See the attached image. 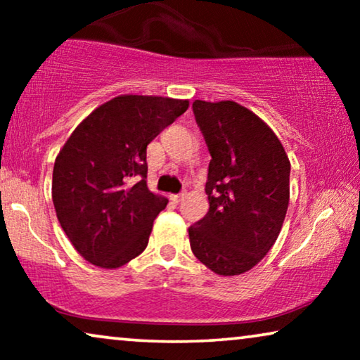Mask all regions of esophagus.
I'll return each mask as SVG.
<instances>
[{
	"mask_svg": "<svg viewBox=\"0 0 360 360\" xmlns=\"http://www.w3.org/2000/svg\"><path fill=\"white\" fill-rule=\"evenodd\" d=\"M181 198H184V193H180V195H172V196H170V200L175 201V203H179V201H180Z\"/></svg>",
	"mask_w": 360,
	"mask_h": 360,
	"instance_id": "1",
	"label": "esophagus"
}]
</instances>
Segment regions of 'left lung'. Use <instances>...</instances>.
Returning <instances> with one entry per match:
<instances>
[{"instance_id": "1", "label": "left lung", "mask_w": 360, "mask_h": 360, "mask_svg": "<svg viewBox=\"0 0 360 360\" xmlns=\"http://www.w3.org/2000/svg\"><path fill=\"white\" fill-rule=\"evenodd\" d=\"M211 160L210 210L188 228L195 257L214 274L248 272L272 249L290 200V160L275 132L236 101L193 103Z\"/></svg>"}]
</instances>
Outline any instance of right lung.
I'll return each mask as SVG.
<instances>
[{"label":"right lung","instance_id":"obj_1","mask_svg":"<svg viewBox=\"0 0 360 360\" xmlns=\"http://www.w3.org/2000/svg\"><path fill=\"white\" fill-rule=\"evenodd\" d=\"M188 110V100L121 95L98 106L58 152L52 200L83 259L117 269L147 248L169 200L147 188V146Z\"/></svg>","mask_w":360,"mask_h":360}]
</instances>
